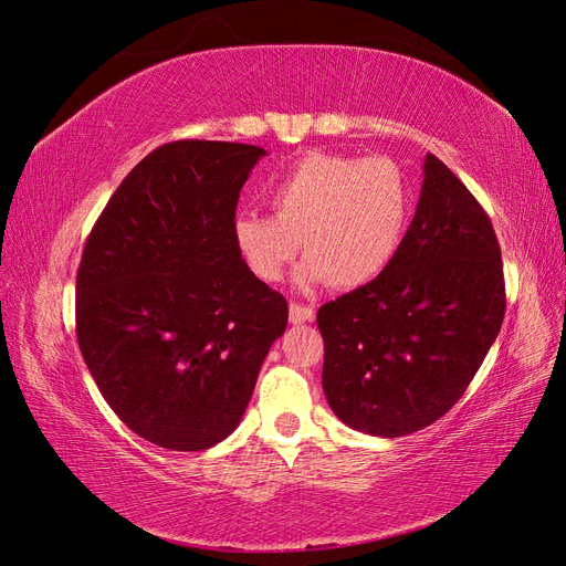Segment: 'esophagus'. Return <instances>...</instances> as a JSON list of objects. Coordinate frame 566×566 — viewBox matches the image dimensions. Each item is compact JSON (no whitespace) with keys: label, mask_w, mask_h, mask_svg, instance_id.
Here are the masks:
<instances>
[{"label":"esophagus","mask_w":566,"mask_h":566,"mask_svg":"<svg viewBox=\"0 0 566 566\" xmlns=\"http://www.w3.org/2000/svg\"><path fill=\"white\" fill-rule=\"evenodd\" d=\"M316 318V310L314 306H306V304H297L293 302L290 304V323H306V321H314Z\"/></svg>","instance_id":"esophagus-1"}]
</instances>
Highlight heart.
Masks as SVG:
<instances>
[{
  "label": "heart",
  "mask_w": 566,
  "mask_h": 566,
  "mask_svg": "<svg viewBox=\"0 0 566 566\" xmlns=\"http://www.w3.org/2000/svg\"><path fill=\"white\" fill-rule=\"evenodd\" d=\"M266 200L271 217L241 210L231 224L238 254L264 283L281 281L304 248L302 287H364L389 269L410 221V188L387 158L312 153L271 181Z\"/></svg>",
  "instance_id": "b5f03b06"
}]
</instances>
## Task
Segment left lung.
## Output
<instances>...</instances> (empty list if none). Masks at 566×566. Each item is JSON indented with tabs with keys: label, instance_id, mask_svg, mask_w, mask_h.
Instances as JSON below:
<instances>
[{
	"label": "left lung",
	"instance_id": "8db88e82",
	"mask_svg": "<svg viewBox=\"0 0 566 566\" xmlns=\"http://www.w3.org/2000/svg\"><path fill=\"white\" fill-rule=\"evenodd\" d=\"M389 269L323 304V391L352 430L394 439L439 420L501 333V248L482 205L432 153Z\"/></svg>",
	"mask_w": 566,
	"mask_h": 566
}]
</instances>
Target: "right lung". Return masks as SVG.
<instances>
[{
  "label": "right lung",
  "mask_w": 566,
  "mask_h": 566,
  "mask_svg": "<svg viewBox=\"0 0 566 566\" xmlns=\"http://www.w3.org/2000/svg\"><path fill=\"white\" fill-rule=\"evenodd\" d=\"M260 146L175 142L136 165L84 245L77 342L134 434L202 451L243 420L287 302L252 276L231 224Z\"/></svg>",
  "instance_id": "obj_1"
}]
</instances>
